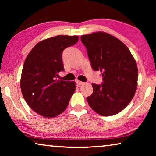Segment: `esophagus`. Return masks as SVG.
Returning <instances> with one entry per match:
<instances>
[{"mask_svg":"<svg viewBox=\"0 0 156 156\" xmlns=\"http://www.w3.org/2000/svg\"><path fill=\"white\" fill-rule=\"evenodd\" d=\"M76 84H77V85L78 87H80L81 85H83V84H84V83H83V82H81L80 80H76Z\"/></svg>","mask_w":156,"mask_h":156,"instance_id":"34e87169","label":"esophagus"}]
</instances>
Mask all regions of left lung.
Masks as SVG:
<instances>
[{"instance_id": "left-lung-1", "label": "left lung", "mask_w": 156, "mask_h": 156, "mask_svg": "<svg viewBox=\"0 0 156 156\" xmlns=\"http://www.w3.org/2000/svg\"><path fill=\"white\" fill-rule=\"evenodd\" d=\"M92 69L102 72L103 83H93L87 97L89 106L102 116L117 114L129 104L138 86V71L130 51L109 34L98 31L81 36Z\"/></svg>"}]
</instances>
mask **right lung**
<instances>
[{
  "label": "right lung",
  "mask_w": 156,
  "mask_h": 156,
  "mask_svg": "<svg viewBox=\"0 0 156 156\" xmlns=\"http://www.w3.org/2000/svg\"><path fill=\"white\" fill-rule=\"evenodd\" d=\"M77 36L59 35L37 43L23 67L20 89L31 109L45 118L56 117L67 107L76 89L74 81L57 80L64 70L62 54L77 43Z\"/></svg>",
  "instance_id": "add662e5"
}]
</instances>
